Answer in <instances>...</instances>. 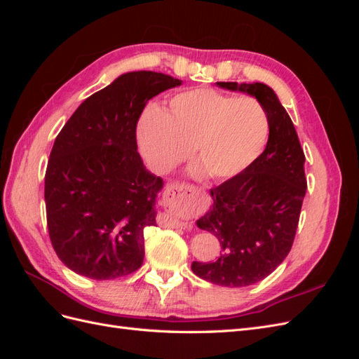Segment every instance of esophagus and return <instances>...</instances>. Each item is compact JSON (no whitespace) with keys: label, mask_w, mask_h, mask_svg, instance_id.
<instances>
[{"label":"esophagus","mask_w":359,"mask_h":359,"mask_svg":"<svg viewBox=\"0 0 359 359\" xmlns=\"http://www.w3.org/2000/svg\"><path fill=\"white\" fill-rule=\"evenodd\" d=\"M190 187L187 186V184H180V182H173V184H169V186H166L165 189V201L169 203V205H173V203H180L184 201V198H186V194L189 193ZM175 223V226H186V223L180 222L178 219H170Z\"/></svg>","instance_id":"obj_1"}]
</instances>
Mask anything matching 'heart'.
Wrapping results in <instances>:
<instances>
[{
    "mask_svg": "<svg viewBox=\"0 0 359 359\" xmlns=\"http://www.w3.org/2000/svg\"><path fill=\"white\" fill-rule=\"evenodd\" d=\"M269 132L266 111L253 97L211 88L173 95L166 112L149 109L139 123L140 151L151 170L168 173L190 154L194 172L212 180L236 177L262 153Z\"/></svg>",
    "mask_w": 359,
    "mask_h": 359,
    "instance_id": "heart-1",
    "label": "heart"
}]
</instances>
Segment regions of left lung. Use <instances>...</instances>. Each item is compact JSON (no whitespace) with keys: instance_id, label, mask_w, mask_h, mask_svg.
Masks as SVG:
<instances>
[{"instance_id":"1","label":"left lung","mask_w":359,"mask_h":359,"mask_svg":"<svg viewBox=\"0 0 359 359\" xmlns=\"http://www.w3.org/2000/svg\"><path fill=\"white\" fill-rule=\"evenodd\" d=\"M255 95L269 121L266 148L245 170L211 189L212 208L198 220L215 235L222 255L193 262L191 271L214 285L241 287L268 277L289 255L307 190L306 156L290 116L268 85L217 82Z\"/></svg>"}]
</instances>
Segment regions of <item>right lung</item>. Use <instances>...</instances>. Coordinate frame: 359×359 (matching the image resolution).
I'll list each match as a JSON object with an SVG mask.
<instances>
[{"instance_id":"1","label":"right lung","mask_w":359,"mask_h":359,"mask_svg":"<svg viewBox=\"0 0 359 359\" xmlns=\"http://www.w3.org/2000/svg\"><path fill=\"white\" fill-rule=\"evenodd\" d=\"M181 82L145 70L121 74L58 133L45 175L46 220L53 250L76 274L112 280L142 266L163 181L144 169L136 127L147 103Z\"/></svg>"}]
</instances>
